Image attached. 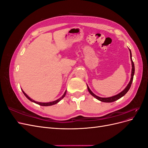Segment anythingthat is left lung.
<instances>
[{"label":"left lung","instance_id":"left-lung-1","mask_svg":"<svg viewBox=\"0 0 148 148\" xmlns=\"http://www.w3.org/2000/svg\"><path fill=\"white\" fill-rule=\"evenodd\" d=\"M130 59H131V61H132V76H131V79L130 81L128 84L127 85V86L125 88V89H124L123 91H122L121 92H120L119 94H118V95H115L114 96H112V97H100L99 96H97L96 95H95V94H94L91 90L89 88V87L88 86V91L89 92V93L91 94V95L94 96L95 97H96L97 99H98L100 101H102V102H114L115 101H117L118 99H119L120 98H121L122 97H123L125 94H126L128 90L130 89V88L131 87V85H132V82H133V76H134V73H135V65H134V63L133 62L132 60V52H131V51L130 50Z\"/></svg>","mask_w":148,"mask_h":148}]
</instances>
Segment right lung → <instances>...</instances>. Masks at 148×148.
I'll return each mask as SVG.
<instances>
[{
	"instance_id": "1",
	"label": "right lung",
	"mask_w": 148,
	"mask_h": 148,
	"mask_svg": "<svg viewBox=\"0 0 148 148\" xmlns=\"http://www.w3.org/2000/svg\"><path fill=\"white\" fill-rule=\"evenodd\" d=\"M23 94L25 95V96L28 98V99L29 100V101H32V102H34V103H36V104H39V105H40V106H52V105H54V104H57V103H58L59 102L61 99H63V98L65 97V96L66 95V91H65V92H64V95L62 96L60 98H59V99H57V100H56V101H52V102H36V101H34V100H33L32 99H31V98L26 95V94L23 91Z\"/></svg>"
}]
</instances>
